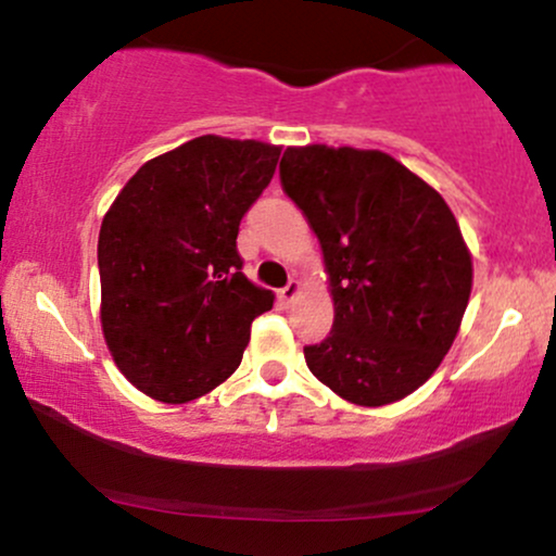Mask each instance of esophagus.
Masks as SVG:
<instances>
[{
  "instance_id": "1",
  "label": "esophagus",
  "mask_w": 556,
  "mask_h": 556,
  "mask_svg": "<svg viewBox=\"0 0 556 556\" xmlns=\"http://www.w3.org/2000/svg\"><path fill=\"white\" fill-rule=\"evenodd\" d=\"M300 292H303V285H300L298 279H290V282H287V287H282V290H279V300H282V303H292V300H295Z\"/></svg>"
}]
</instances>
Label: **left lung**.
Instances as JSON below:
<instances>
[{"label":"left lung","instance_id":"left-lung-1","mask_svg":"<svg viewBox=\"0 0 556 556\" xmlns=\"http://www.w3.org/2000/svg\"><path fill=\"white\" fill-rule=\"evenodd\" d=\"M324 253L334 327L305 348L311 374L361 407L431 379L460 331L473 258L455 214L397 159L353 146H290L279 164Z\"/></svg>","mask_w":556,"mask_h":556}]
</instances>
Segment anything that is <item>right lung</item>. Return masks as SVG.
<instances>
[{
  "label": "right lung",
  "instance_id": "right-lung-1",
  "mask_svg": "<svg viewBox=\"0 0 556 556\" xmlns=\"http://www.w3.org/2000/svg\"><path fill=\"white\" fill-rule=\"evenodd\" d=\"M282 146L201 136L149 159L99 232L101 331L112 361L151 400L203 397L240 366L274 292L242 274L240 219Z\"/></svg>",
  "mask_w": 556,
  "mask_h": 556
}]
</instances>
